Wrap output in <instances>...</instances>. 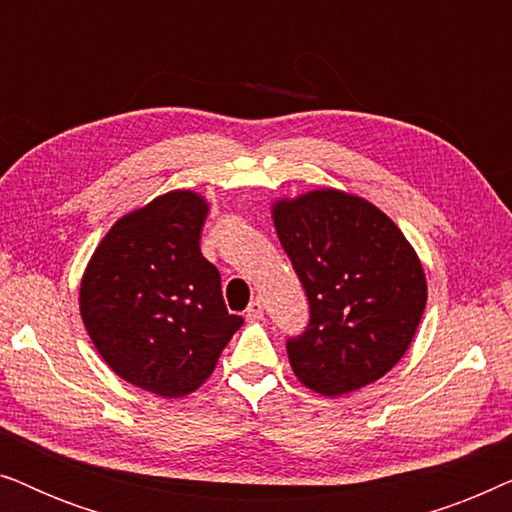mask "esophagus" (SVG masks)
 Wrapping results in <instances>:
<instances>
[{"label":"esophagus","mask_w":512,"mask_h":512,"mask_svg":"<svg viewBox=\"0 0 512 512\" xmlns=\"http://www.w3.org/2000/svg\"><path fill=\"white\" fill-rule=\"evenodd\" d=\"M244 317L249 321H261L263 319V303L261 300H251L247 312H244Z\"/></svg>","instance_id":"1"}]
</instances>
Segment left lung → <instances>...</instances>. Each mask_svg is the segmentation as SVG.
<instances>
[{
  "mask_svg": "<svg viewBox=\"0 0 512 512\" xmlns=\"http://www.w3.org/2000/svg\"><path fill=\"white\" fill-rule=\"evenodd\" d=\"M272 221L310 300V326L286 342L293 373L324 396L380 380L422 321L417 251L382 209L338 188L279 198Z\"/></svg>",
  "mask_w": 512,
  "mask_h": 512,
  "instance_id": "8db88e82",
  "label": "left lung"
}]
</instances>
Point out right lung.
Wrapping results in <instances>:
<instances>
[{"label": "right lung", "mask_w": 512, "mask_h": 512, "mask_svg": "<svg viewBox=\"0 0 512 512\" xmlns=\"http://www.w3.org/2000/svg\"><path fill=\"white\" fill-rule=\"evenodd\" d=\"M209 202L177 188L123 214L83 270V326L107 366L163 398L193 394L244 324L200 251Z\"/></svg>", "instance_id": "obj_1"}]
</instances>
